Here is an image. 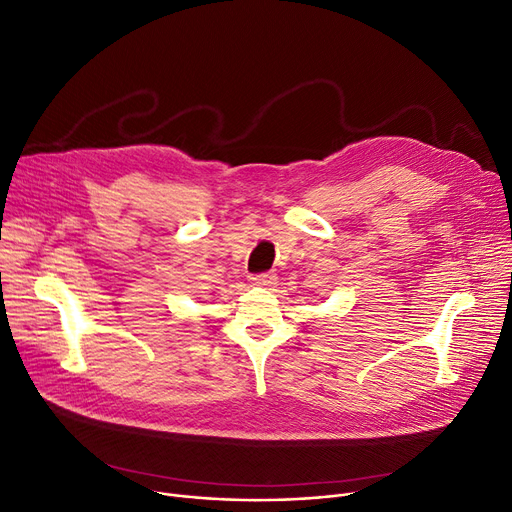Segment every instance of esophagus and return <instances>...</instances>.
I'll return each instance as SVG.
<instances>
[{
  "mask_svg": "<svg viewBox=\"0 0 512 512\" xmlns=\"http://www.w3.org/2000/svg\"><path fill=\"white\" fill-rule=\"evenodd\" d=\"M276 280H278V276L274 272H263V274L253 276V284H257V286H272V284H276Z\"/></svg>",
  "mask_w": 512,
  "mask_h": 512,
  "instance_id": "esophagus-1",
  "label": "esophagus"
}]
</instances>
